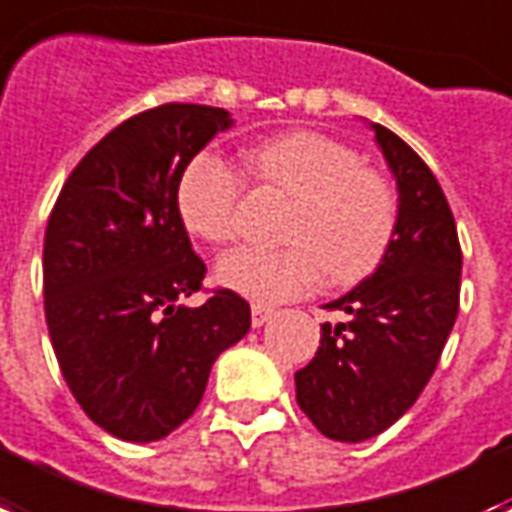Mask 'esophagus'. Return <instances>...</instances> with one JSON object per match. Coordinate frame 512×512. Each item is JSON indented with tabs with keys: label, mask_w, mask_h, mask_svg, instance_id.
Masks as SVG:
<instances>
[{
	"label": "esophagus",
	"mask_w": 512,
	"mask_h": 512,
	"mask_svg": "<svg viewBox=\"0 0 512 512\" xmlns=\"http://www.w3.org/2000/svg\"><path fill=\"white\" fill-rule=\"evenodd\" d=\"M271 314H273V308L255 303V306H252V327H263L265 322L271 319Z\"/></svg>",
	"instance_id": "1"
}]
</instances>
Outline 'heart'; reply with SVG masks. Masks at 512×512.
Returning <instances> with one entry per match:
<instances>
[{"instance_id": "1", "label": "heart", "mask_w": 512, "mask_h": 512, "mask_svg": "<svg viewBox=\"0 0 512 512\" xmlns=\"http://www.w3.org/2000/svg\"><path fill=\"white\" fill-rule=\"evenodd\" d=\"M249 174L290 195L279 249H230L217 263V282L257 303L306 295L322 282L349 284L368 276L395 233L397 204L392 187L360 166L357 152L317 131H290L247 152ZM239 171L201 152L187 163L177 185V212L187 233L225 244L236 230Z\"/></svg>"}]
</instances>
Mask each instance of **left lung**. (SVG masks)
Returning <instances> with one entry per match:
<instances>
[{"mask_svg":"<svg viewBox=\"0 0 512 512\" xmlns=\"http://www.w3.org/2000/svg\"><path fill=\"white\" fill-rule=\"evenodd\" d=\"M397 182V220L376 271L325 308L314 360L295 373L300 411L330 440L362 443L403 416L435 373L459 314L462 249L427 163L389 128L368 123Z\"/></svg>","mask_w":512,"mask_h":512,"instance_id":"8db88e82","label":"left lung"}]
</instances>
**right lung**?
Masks as SVG:
<instances>
[{
    "mask_svg": "<svg viewBox=\"0 0 512 512\" xmlns=\"http://www.w3.org/2000/svg\"><path fill=\"white\" fill-rule=\"evenodd\" d=\"M228 109L163 104L109 131L66 179L45 230V319L74 400L128 443L193 416L214 360L249 333L236 292L204 306L206 265L177 212V185Z\"/></svg>",
    "mask_w": 512,
    "mask_h": 512,
    "instance_id": "right-lung-1",
    "label": "right lung"
}]
</instances>
